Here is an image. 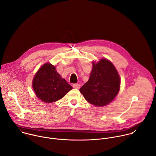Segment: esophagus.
<instances>
[{
    "instance_id": "esophagus-1",
    "label": "esophagus",
    "mask_w": 156,
    "mask_h": 156,
    "mask_svg": "<svg viewBox=\"0 0 156 156\" xmlns=\"http://www.w3.org/2000/svg\"><path fill=\"white\" fill-rule=\"evenodd\" d=\"M73 87L74 88H76V89H79L80 87V84H73Z\"/></svg>"
}]
</instances>
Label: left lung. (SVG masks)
I'll use <instances>...</instances> for the list:
<instances>
[{
    "instance_id": "left-lung-1",
    "label": "left lung",
    "mask_w": 156,
    "mask_h": 156,
    "mask_svg": "<svg viewBox=\"0 0 156 156\" xmlns=\"http://www.w3.org/2000/svg\"><path fill=\"white\" fill-rule=\"evenodd\" d=\"M93 65L90 78L80 91L87 102L96 106H104L117 95L120 77L114 65L107 59Z\"/></svg>"
}]
</instances>
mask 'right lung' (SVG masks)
Instances as JSON below:
<instances>
[{
    "instance_id": "right-lung-1",
    "label": "right lung",
    "mask_w": 156,
    "mask_h": 156,
    "mask_svg": "<svg viewBox=\"0 0 156 156\" xmlns=\"http://www.w3.org/2000/svg\"><path fill=\"white\" fill-rule=\"evenodd\" d=\"M33 87L37 97L47 103L62 99L72 89L51 63L44 64L36 73L33 78Z\"/></svg>"
}]
</instances>
